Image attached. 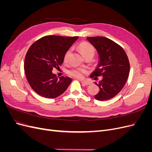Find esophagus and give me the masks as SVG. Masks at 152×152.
I'll use <instances>...</instances> for the list:
<instances>
[{
  "mask_svg": "<svg viewBox=\"0 0 152 152\" xmlns=\"http://www.w3.org/2000/svg\"><path fill=\"white\" fill-rule=\"evenodd\" d=\"M81 82L82 85L84 86H89L91 84V82H88V81H84V80H81Z\"/></svg>",
  "mask_w": 152,
  "mask_h": 152,
  "instance_id": "34e87169",
  "label": "esophagus"
}]
</instances>
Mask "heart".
I'll return each mask as SVG.
<instances>
[{"instance_id": "1", "label": "heart", "mask_w": 152, "mask_h": 152, "mask_svg": "<svg viewBox=\"0 0 152 152\" xmlns=\"http://www.w3.org/2000/svg\"><path fill=\"white\" fill-rule=\"evenodd\" d=\"M78 48H79L80 52L84 57L87 56V55H94L95 52V49L93 45L87 42H80L78 45ZM71 50L67 49L63 55L64 62H68ZM86 73V70L81 68H73L68 71V74L69 75L75 78H79V79H81V78L83 77Z\"/></svg>"}]
</instances>
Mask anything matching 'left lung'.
Instances as JSON below:
<instances>
[{
    "mask_svg": "<svg viewBox=\"0 0 152 152\" xmlns=\"http://www.w3.org/2000/svg\"><path fill=\"white\" fill-rule=\"evenodd\" d=\"M87 39L99 55V65L91 78L97 80V77H103L102 80L95 83L99 87V92L94 98L99 101L110 99L125 85L129 74V61L125 50L114 41L104 37H90Z\"/></svg>",
    "mask_w": 152,
    "mask_h": 152,
    "instance_id": "1",
    "label": "left lung"
}]
</instances>
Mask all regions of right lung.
<instances>
[{"mask_svg":"<svg viewBox=\"0 0 152 152\" xmlns=\"http://www.w3.org/2000/svg\"><path fill=\"white\" fill-rule=\"evenodd\" d=\"M79 37L47 35L32 44L26 54L24 69L28 84L36 93L55 98L65 92L72 82L69 77H57L53 68H59L63 55Z\"/></svg>","mask_w":152,"mask_h":152,"instance_id":"right-lung-1","label":"right lung"}]
</instances>
